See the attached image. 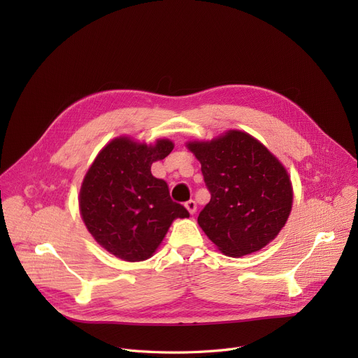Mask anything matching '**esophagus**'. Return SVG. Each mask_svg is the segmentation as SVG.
I'll return each instance as SVG.
<instances>
[{
    "mask_svg": "<svg viewBox=\"0 0 358 358\" xmlns=\"http://www.w3.org/2000/svg\"><path fill=\"white\" fill-rule=\"evenodd\" d=\"M185 209L189 210V213L194 215V213H196V210H197V203H196L194 200H189V201L185 203Z\"/></svg>",
    "mask_w": 358,
    "mask_h": 358,
    "instance_id": "esophagus-1",
    "label": "esophagus"
}]
</instances>
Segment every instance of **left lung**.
Instances as JSON below:
<instances>
[{
	"instance_id": "obj_1",
	"label": "left lung",
	"mask_w": 358,
	"mask_h": 358,
	"mask_svg": "<svg viewBox=\"0 0 358 358\" xmlns=\"http://www.w3.org/2000/svg\"><path fill=\"white\" fill-rule=\"evenodd\" d=\"M187 148L200 161L212 196L197 217L203 232L229 257L264 248L292 210L293 189L283 164L241 130L208 142H189Z\"/></svg>"
}]
</instances>
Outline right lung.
I'll return each mask as SVG.
<instances>
[{
  "instance_id": "add662e5",
  "label": "right lung",
  "mask_w": 358,
  "mask_h": 358,
  "mask_svg": "<svg viewBox=\"0 0 358 358\" xmlns=\"http://www.w3.org/2000/svg\"><path fill=\"white\" fill-rule=\"evenodd\" d=\"M174 143L155 145L120 136L108 142L87 171L80 212L88 232L110 254L129 262L154 255L174 219L189 217L169 197L168 185L150 165L171 154Z\"/></svg>"
}]
</instances>
